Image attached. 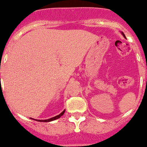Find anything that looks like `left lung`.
Returning <instances> with one entry per match:
<instances>
[{"label":"left lung","mask_w":147,"mask_h":147,"mask_svg":"<svg viewBox=\"0 0 147 147\" xmlns=\"http://www.w3.org/2000/svg\"><path fill=\"white\" fill-rule=\"evenodd\" d=\"M122 35H123V37H124V38H126V37H125V35H124V34H123V32H122Z\"/></svg>","instance_id":"obj_1"}]
</instances>
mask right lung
I'll use <instances>...</instances> for the list:
<instances>
[{
  "mask_svg": "<svg viewBox=\"0 0 147 147\" xmlns=\"http://www.w3.org/2000/svg\"><path fill=\"white\" fill-rule=\"evenodd\" d=\"M64 112H65V110H63V112H61V114L55 116V117H53V118H49V119H47V120H35V119H33V120H35V121H40V122H49V121H55V120L58 119V118H60V117H61V116L64 114ZM31 119H32V118H31Z\"/></svg>",
  "mask_w": 147,
  "mask_h": 147,
  "instance_id": "add662e5",
  "label": "right lung"
}]
</instances>
